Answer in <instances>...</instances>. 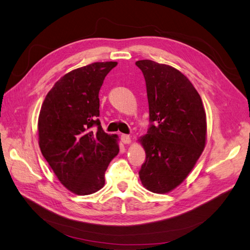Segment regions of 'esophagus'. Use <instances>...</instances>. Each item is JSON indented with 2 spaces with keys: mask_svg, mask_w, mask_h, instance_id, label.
I'll return each instance as SVG.
<instances>
[{
  "mask_svg": "<svg viewBox=\"0 0 250 250\" xmlns=\"http://www.w3.org/2000/svg\"><path fill=\"white\" fill-rule=\"evenodd\" d=\"M121 141H122L123 144H130L131 143V137L127 134H122L121 135Z\"/></svg>",
  "mask_w": 250,
  "mask_h": 250,
  "instance_id": "esophagus-1",
  "label": "esophagus"
}]
</instances>
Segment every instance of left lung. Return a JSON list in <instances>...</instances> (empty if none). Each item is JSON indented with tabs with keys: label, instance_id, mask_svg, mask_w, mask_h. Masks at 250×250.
<instances>
[{
	"label": "left lung",
	"instance_id": "left-lung-1",
	"mask_svg": "<svg viewBox=\"0 0 250 250\" xmlns=\"http://www.w3.org/2000/svg\"><path fill=\"white\" fill-rule=\"evenodd\" d=\"M146 81L151 125L138 140L146 153L139 175L148 191L166 194L188 177L207 144V115L197 90L175 67L135 62Z\"/></svg>",
	"mask_w": 250,
	"mask_h": 250
}]
</instances>
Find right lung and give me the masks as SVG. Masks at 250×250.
Masks as SVG:
<instances>
[{
  "label": "right lung",
  "mask_w": 250,
  "mask_h": 250,
  "mask_svg": "<svg viewBox=\"0 0 250 250\" xmlns=\"http://www.w3.org/2000/svg\"><path fill=\"white\" fill-rule=\"evenodd\" d=\"M116 62H94L60 78L42 102L37 122L39 145L58 180L76 195L104 187V174L119 153L117 134L100 125L99 90ZM98 126L95 133L90 130Z\"/></svg>",
  "instance_id": "right-lung-1"
}]
</instances>
